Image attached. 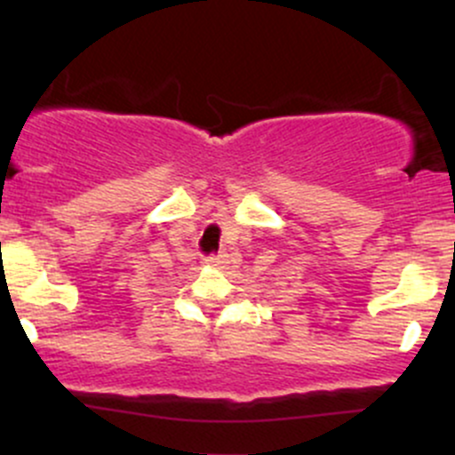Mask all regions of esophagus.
Instances as JSON below:
<instances>
[{"instance_id": "obj_1", "label": "esophagus", "mask_w": 455, "mask_h": 455, "mask_svg": "<svg viewBox=\"0 0 455 455\" xmlns=\"http://www.w3.org/2000/svg\"><path fill=\"white\" fill-rule=\"evenodd\" d=\"M204 264H209V266H220V268H224V266L228 264V255L224 253V251H220V253L204 257Z\"/></svg>"}]
</instances>
